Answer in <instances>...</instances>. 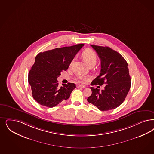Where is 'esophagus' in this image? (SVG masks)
I'll return each instance as SVG.
<instances>
[{
	"mask_svg": "<svg viewBox=\"0 0 154 154\" xmlns=\"http://www.w3.org/2000/svg\"><path fill=\"white\" fill-rule=\"evenodd\" d=\"M77 87H78V88H82V89H84V88H85V86H83V85H77Z\"/></svg>",
	"mask_w": 154,
	"mask_h": 154,
	"instance_id": "1",
	"label": "esophagus"
}]
</instances>
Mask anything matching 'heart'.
<instances>
[{"label":"heart","mask_w":154,"mask_h":154,"mask_svg":"<svg viewBox=\"0 0 154 154\" xmlns=\"http://www.w3.org/2000/svg\"><path fill=\"white\" fill-rule=\"evenodd\" d=\"M82 57L86 63L88 64V66L94 65L96 64L97 60V55L94 51L91 49H86L82 53ZM73 60L71 62L70 65L72 64ZM77 81L80 83H84V79L82 77H79L77 79Z\"/></svg>","instance_id":"heart-1"}]
</instances>
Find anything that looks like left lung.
<instances>
[{
	"instance_id": "8db88e82",
	"label": "left lung",
	"mask_w": 154,
	"mask_h": 154,
	"mask_svg": "<svg viewBox=\"0 0 154 154\" xmlns=\"http://www.w3.org/2000/svg\"><path fill=\"white\" fill-rule=\"evenodd\" d=\"M91 46L98 54L101 64L100 74L91 84L106 85L101 91L91 87L92 93L87 100L101 111L114 109L125 101L130 89L128 64L121 54L109 47Z\"/></svg>"
}]
</instances>
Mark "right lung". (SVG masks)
<instances>
[{
  "mask_svg": "<svg viewBox=\"0 0 154 154\" xmlns=\"http://www.w3.org/2000/svg\"><path fill=\"white\" fill-rule=\"evenodd\" d=\"M84 45V44H80L56 48L40 52L36 56L28 74V82L31 87L32 97L37 103L53 107L69 98L75 85L68 83L60 87L57 79L61 72L67 70L75 54Z\"/></svg>",
  "mask_w": 154,
  "mask_h": 154,
  "instance_id": "add662e5",
  "label": "right lung"
}]
</instances>
